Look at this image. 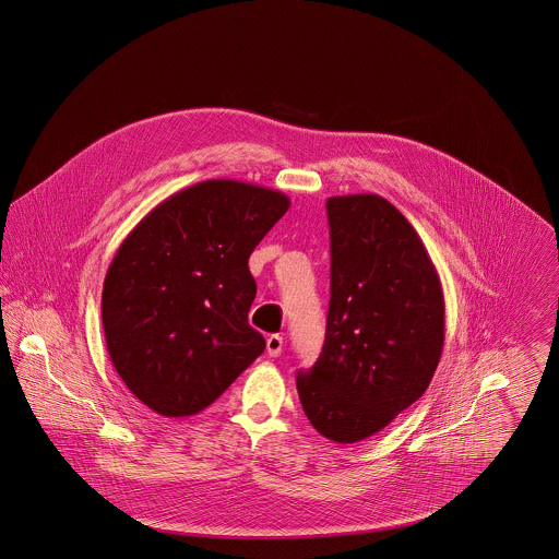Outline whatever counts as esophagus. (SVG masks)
Wrapping results in <instances>:
<instances>
[{"mask_svg": "<svg viewBox=\"0 0 559 559\" xmlns=\"http://www.w3.org/2000/svg\"><path fill=\"white\" fill-rule=\"evenodd\" d=\"M266 352L270 356H278L283 352V337L281 335H270L266 340Z\"/></svg>", "mask_w": 559, "mask_h": 559, "instance_id": "obj_1", "label": "esophagus"}]
</instances>
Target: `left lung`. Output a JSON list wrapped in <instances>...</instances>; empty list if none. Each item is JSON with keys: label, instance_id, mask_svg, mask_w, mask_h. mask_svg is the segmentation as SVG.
<instances>
[{"label": "left lung", "instance_id": "left-lung-1", "mask_svg": "<svg viewBox=\"0 0 559 559\" xmlns=\"http://www.w3.org/2000/svg\"><path fill=\"white\" fill-rule=\"evenodd\" d=\"M326 215V335L297 394L320 436L354 444L424 396L444 347V293L424 240L388 199L331 197Z\"/></svg>", "mask_w": 559, "mask_h": 559}]
</instances>
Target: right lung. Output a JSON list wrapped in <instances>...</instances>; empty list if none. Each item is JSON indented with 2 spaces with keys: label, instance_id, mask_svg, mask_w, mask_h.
Here are the masks:
<instances>
[{
  "label": "right lung",
  "instance_id": "add662e5",
  "mask_svg": "<svg viewBox=\"0 0 559 559\" xmlns=\"http://www.w3.org/2000/svg\"><path fill=\"white\" fill-rule=\"evenodd\" d=\"M289 197L205 180L146 213L119 245L103 287L108 356L135 399L190 417L219 399L266 347L249 326V255Z\"/></svg>",
  "mask_w": 559,
  "mask_h": 559
}]
</instances>
